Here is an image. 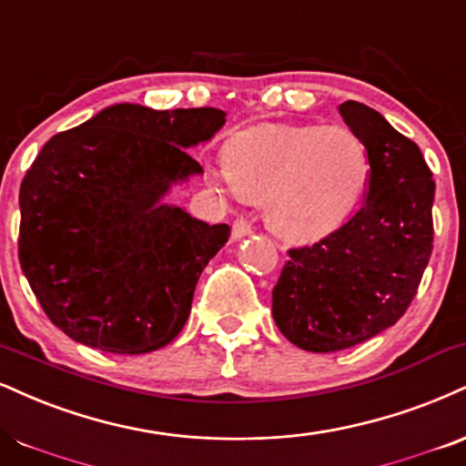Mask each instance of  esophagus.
Wrapping results in <instances>:
<instances>
[{
    "label": "esophagus",
    "mask_w": 466,
    "mask_h": 466,
    "mask_svg": "<svg viewBox=\"0 0 466 466\" xmlns=\"http://www.w3.org/2000/svg\"><path fill=\"white\" fill-rule=\"evenodd\" d=\"M251 232H254V228H251L249 221H245V218H237V221H234V226H232V238L234 240L249 237Z\"/></svg>",
    "instance_id": "obj_1"
}]
</instances>
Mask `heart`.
Wrapping results in <instances>:
<instances>
[{
    "label": "heart",
    "mask_w": 466,
    "mask_h": 466,
    "mask_svg": "<svg viewBox=\"0 0 466 466\" xmlns=\"http://www.w3.org/2000/svg\"><path fill=\"white\" fill-rule=\"evenodd\" d=\"M371 160L347 126H262L228 145L221 176L243 199L265 201L267 226L290 243L339 229L360 204Z\"/></svg>",
    "instance_id": "1"
}]
</instances>
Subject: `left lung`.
Listing matches in <instances>:
<instances>
[{
    "instance_id": "1",
    "label": "left lung",
    "mask_w": 466,
    "mask_h": 466,
    "mask_svg": "<svg viewBox=\"0 0 466 466\" xmlns=\"http://www.w3.org/2000/svg\"><path fill=\"white\" fill-rule=\"evenodd\" d=\"M339 112L367 145V199L319 243L290 249L273 289L279 332L315 354L350 350L400 321L434 240L436 184L421 149L369 106L350 99Z\"/></svg>"
}]
</instances>
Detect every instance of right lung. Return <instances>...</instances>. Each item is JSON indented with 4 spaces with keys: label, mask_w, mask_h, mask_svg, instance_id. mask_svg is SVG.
Here are the masks:
<instances>
[{
    "label": "right lung",
    "mask_w": 466,
    "mask_h": 466,
    "mask_svg": "<svg viewBox=\"0 0 466 466\" xmlns=\"http://www.w3.org/2000/svg\"><path fill=\"white\" fill-rule=\"evenodd\" d=\"M226 116L115 104L43 145L19 190V262L69 339L137 356L182 332L229 228L165 198L204 173L187 149L208 143Z\"/></svg>",
    "instance_id": "right-lung-1"
}]
</instances>
